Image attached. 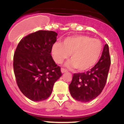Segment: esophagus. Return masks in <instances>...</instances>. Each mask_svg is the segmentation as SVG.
Masks as SVG:
<instances>
[{"label":"esophagus","mask_w":124,"mask_h":124,"mask_svg":"<svg viewBox=\"0 0 124 124\" xmlns=\"http://www.w3.org/2000/svg\"><path fill=\"white\" fill-rule=\"evenodd\" d=\"M61 72L62 73H65V72H67V70L66 69H65V68H61Z\"/></svg>","instance_id":"obj_1"}]
</instances>
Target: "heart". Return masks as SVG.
I'll list each match as a JSON object with an SVG mask.
<instances>
[{
    "label": "heart",
    "instance_id": "1",
    "mask_svg": "<svg viewBox=\"0 0 124 124\" xmlns=\"http://www.w3.org/2000/svg\"><path fill=\"white\" fill-rule=\"evenodd\" d=\"M102 50V43L99 39L87 35H74L65 38L62 43H54L52 54L58 64H61L70 54L72 60L68 63V66L83 72L91 69L98 63Z\"/></svg>",
    "mask_w": 124,
    "mask_h": 124
}]
</instances>
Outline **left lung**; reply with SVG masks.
Returning <instances> with one entry per match:
<instances>
[{
	"label": "left lung",
	"mask_w": 124,
	"mask_h": 124,
	"mask_svg": "<svg viewBox=\"0 0 124 124\" xmlns=\"http://www.w3.org/2000/svg\"><path fill=\"white\" fill-rule=\"evenodd\" d=\"M111 57L109 46L105 45L98 62L86 72L73 74L69 85L71 96L78 101L88 102L96 98L102 92L107 81Z\"/></svg>",
	"instance_id": "obj_1"
}]
</instances>
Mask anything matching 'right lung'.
I'll return each instance as SVG.
<instances>
[{
  "label": "right lung",
  "instance_id": "obj_1",
  "mask_svg": "<svg viewBox=\"0 0 124 124\" xmlns=\"http://www.w3.org/2000/svg\"><path fill=\"white\" fill-rule=\"evenodd\" d=\"M57 33L39 30L23 37L13 56V70L20 91L32 101L48 98L55 81L61 77V68L51 55Z\"/></svg>",
  "mask_w": 124,
  "mask_h": 124
}]
</instances>
